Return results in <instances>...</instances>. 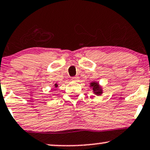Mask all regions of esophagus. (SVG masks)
<instances>
[{"instance_id": "34e87169", "label": "esophagus", "mask_w": 150, "mask_h": 150, "mask_svg": "<svg viewBox=\"0 0 150 150\" xmlns=\"http://www.w3.org/2000/svg\"><path fill=\"white\" fill-rule=\"evenodd\" d=\"M79 77H77V76L73 77H72V78H71L72 80L74 81H77L79 80Z\"/></svg>"}]
</instances>
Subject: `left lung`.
I'll use <instances>...</instances> for the list:
<instances>
[{
	"instance_id": "1",
	"label": "left lung",
	"mask_w": 150,
	"mask_h": 150,
	"mask_svg": "<svg viewBox=\"0 0 150 150\" xmlns=\"http://www.w3.org/2000/svg\"><path fill=\"white\" fill-rule=\"evenodd\" d=\"M91 86L93 87V92L95 93L96 95H100L101 93H102V91H101V87L99 86V83L97 82H92L91 83Z\"/></svg>"
}]
</instances>
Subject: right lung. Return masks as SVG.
<instances>
[{
	"label": "right lung",
	"instance_id": "add662e5",
	"mask_svg": "<svg viewBox=\"0 0 150 150\" xmlns=\"http://www.w3.org/2000/svg\"><path fill=\"white\" fill-rule=\"evenodd\" d=\"M57 84H55V87H57Z\"/></svg>",
	"mask_w": 150,
	"mask_h": 150
}]
</instances>
